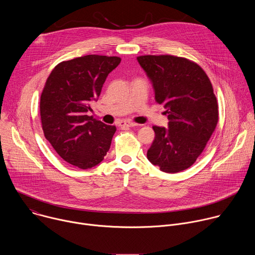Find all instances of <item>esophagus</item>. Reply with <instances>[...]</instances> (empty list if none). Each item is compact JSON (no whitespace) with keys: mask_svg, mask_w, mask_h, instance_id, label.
<instances>
[{"mask_svg":"<svg viewBox=\"0 0 255 255\" xmlns=\"http://www.w3.org/2000/svg\"><path fill=\"white\" fill-rule=\"evenodd\" d=\"M137 124L136 123H133V122H131V121H121L120 123H119V126L121 127V128H125V127H134V126H136Z\"/></svg>","mask_w":255,"mask_h":255,"instance_id":"34e87169","label":"esophagus"}]
</instances>
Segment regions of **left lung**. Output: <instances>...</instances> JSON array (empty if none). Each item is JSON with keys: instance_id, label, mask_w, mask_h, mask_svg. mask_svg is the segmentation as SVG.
<instances>
[{"instance_id": "left-lung-1", "label": "left lung", "mask_w": 255, "mask_h": 255, "mask_svg": "<svg viewBox=\"0 0 255 255\" xmlns=\"http://www.w3.org/2000/svg\"><path fill=\"white\" fill-rule=\"evenodd\" d=\"M155 101L166 109L168 128L153 126L148 160L175 173L192 166L205 149L218 123V103L212 84L196 62L173 55H141Z\"/></svg>"}]
</instances>
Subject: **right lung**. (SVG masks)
<instances>
[{"label": "right lung", "mask_w": 255, "mask_h": 255, "mask_svg": "<svg viewBox=\"0 0 255 255\" xmlns=\"http://www.w3.org/2000/svg\"><path fill=\"white\" fill-rule=\"evenodd\" d=\"M121 58L85 55L58 63L40 97L45 138L66 162L82 169L99 164L110 149L116 127L89 116L103 85Z\"/></svg>", "instance_id": "add662e5"}]
</instances>
